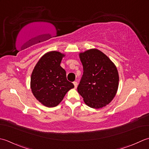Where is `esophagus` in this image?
I'll use <instances>...</instances> for the list:
<instances>
[{
	"instance_id": "obj_1",
	"label": "esophagus",
	"mask_w": 149,
	"mask_h": 149,
	"mask_svg": "<svg viewBox=\"0 0 149 149\" xmlns=\"http://www.w3.org/2000/svg\"><path fill=\"white\" fill-rule=\"evenodd\" d=\"M73 84H74V86L75 89H77V81H74Z\"/></svg>"
}]
</instances>
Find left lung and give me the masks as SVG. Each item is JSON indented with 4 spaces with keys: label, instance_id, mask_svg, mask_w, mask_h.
Returning a JSON list of instances; mask_svg holds the SVG:
<instances>
[{
    "label": "left lung",
    "instance_id": "left-lung-1",
    "mask_svg": "<svg viewBox=\"0 0 149 149\" xmlns=\"http://www.w3.org/2000/svg\"><path fill=\"white\" fill-rule=\"evenodd\" d=\"M84 73L77 88L87 106L100 109L111 103L119 85L118 69L111 59L97 49L79 53Z\"/></svg>",
    "mask_w": 149,
    "mask_h": 149
}]
</instances>
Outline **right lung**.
<instances>
[{
    "mask_svg": "<svg viewBox=\"0 0 149 149\" xmlns=\"http://www.w3.org/2000/svg\"><path fill=\"white\" fill-rule=\"evenodd\" d=\"M65 56L59 51L47 52L39 59L33 70L30 82L32 93L45 107H56L74 87L67 80L66 72L60 66Z\"/></svg>",
    "mask_w": 149,
    "mask_h": 149,
    "instance_id": "obj_1",
    "label": "right lung"
}]
</instances>
